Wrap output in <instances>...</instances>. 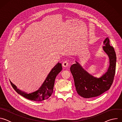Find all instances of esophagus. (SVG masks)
Segmentation results:
<instances>
[{
  "label": "esophagus",
  "instance_id": "obj_1",
  "mask_svg": "<svg viewBox=\"0 0 122 122\" xmlns=\"http://www.w3.org/2000/svg\"><path fill=\"white\" fill-rule=\"evenodd\" d=\"M62 65H63V66L64 67H67L68 66V61H66V60L64 61L63 62V63H62Z\"/></svg>",
  "mask_w": 122,
  "mask_h": 122
}]
</instances>
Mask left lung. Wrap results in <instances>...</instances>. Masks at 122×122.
Wrapping results in <instances>:
<instances>
[{
	"instance_id": "8db88e82",
	"label": "left lung",
	"mask_w": 122,
	"mask_h": 122,
	"mask_svg": "<svg viewBox=\"0 0 122 122\" xmlns=\"http://www.w3.org/2000/svg\"><path fill=\"white\" fill-rule=\"evenodd\" d=\"M103 51L109 58L110 65L107 71L99 78L90 74L76 61L70 67L77 93L81 97L89 98L99 96L109 90L115 73L116 56L108 37L103 41Z\"/></svg>"
}]
</instances>
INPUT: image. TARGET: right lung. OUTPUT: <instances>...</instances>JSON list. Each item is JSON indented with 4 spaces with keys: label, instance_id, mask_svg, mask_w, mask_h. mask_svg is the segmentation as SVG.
<instances>
[{
    "label": "right lung",
    "instance_id": "right-lung-1",
    "mask_svg": "<svg viewBox=\"0 0 122 122\" xmlns=\"http://www.w3.org/2000/svg\"><path fill=\"white\" fill-rule=\"evenodd\" d=\"M62 69V64L58 62L51 69L46 79L40 87L36 91L31 93H26L17 89L16 85L10 81L15 91L24 97L33 101H42L49 98L53 92L55 81L56 76Z\"/></svg>",
    "mask_w": 122,
    "mask_h": 122
}]
</instances>
